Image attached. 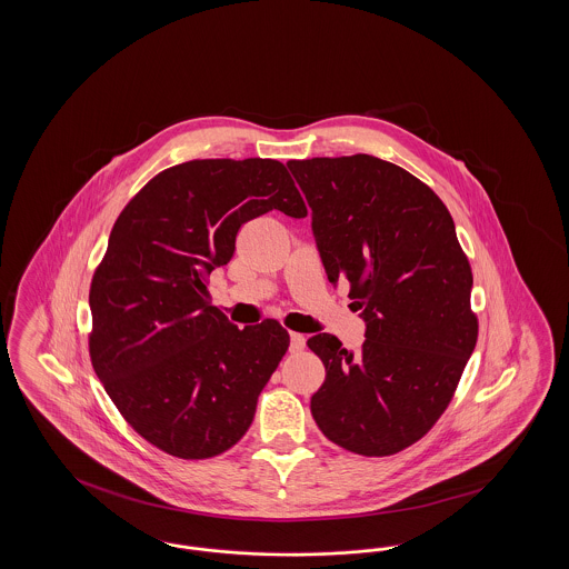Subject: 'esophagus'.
I'll use <instances>...</instances> for the list:
<instances>
[{"label":"esophagus","mask_w":569,"mask_h":569,"mask_svg":"<svg viewBox=\"0 0 569 569\" xmlns=\"http://www.w3.org/2000/svg\"><path fill=\"white\" fill-rule=\"evenodd\" d=\"M302 348H305V337L298 332H290V352H300Z\"/></svg>","instance_id":"esophagus-1"}]
</instances>
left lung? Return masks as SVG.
<instances>
[{
    "label": "left lung",
    "mask_w": 569,
    "mask_h": 569,
    "mask_svg": "<svg viewBox=\"0 0 569 569\" xmlns=\"http://www.w3.org/2000/svg\"><path fill=\"white\" fill-rule=\"evenodd\" d=\"M288 168L313 211L328 281L350 283L367 322L356 352L328 332L307 341L326 369L313 420L353 455H397L433 429L478 341L455 221L427 183L373 156Z\"/></svg>",
    "instance_id": "8db88e82"
}]
</instances>
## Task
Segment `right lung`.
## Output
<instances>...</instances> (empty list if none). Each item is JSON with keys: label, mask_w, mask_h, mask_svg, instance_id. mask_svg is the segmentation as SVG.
<instances>
[{"label": "right lung", "mask_w": 569, "mask_h": 569, "mask_svg": "<svg viewBox=\"0 0 569 569\" xmlns=\"http://www.w3.org/2000/svg\"><path fill=\"white\" fill-rule=\"evenodd\" d=\"M307 207L277 160H191L123 207L89 288V358L123 420L177 459L230 450L288 352L277 320L243 330L211 305L204 274L232 260L244 221Z\"/></svg>", "instance_id": "add662e5"}]
</instances>
